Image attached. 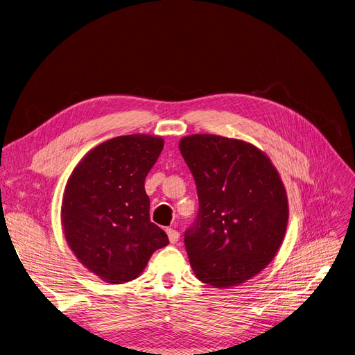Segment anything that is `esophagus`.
<instances>
[{"label":"esophagus","instance_id":"esophagus-1","mask_svg":"<svg viewBox=\"0 0 355 355\" xmlns=\"http://www.w3.org/2000/svg\"><path fill=\"white\" fill-rule=\"evenodd\" d=\"M167 235H168V239L171 243H177L178 239H180V234L178 231L173 230V228H167Z\"/></svg>","mask_w":355,"mask_h":355}]
</instances>
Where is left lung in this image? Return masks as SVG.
<instances>
[{"label":"left lung","instance_id":"1","mask_svg":"<svg viewBox=\"0 0 355 355\" xmlns=\"http://www.w3.org/2000/svg\"><path fill=\"white\" fill-rule=\"evenodd\" d=\"M180 151L196 178L200 212L185 232L197 279L216 288L239 286L276 256L288 201L270 158L256 146L215 135H191Z\"/></svg>","mask_w":355,"mask_h":355}]
</instances>
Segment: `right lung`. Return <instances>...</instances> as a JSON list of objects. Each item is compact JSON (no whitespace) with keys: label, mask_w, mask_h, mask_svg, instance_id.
Instances as JSON below:
<instances>
[{"label":"right lung","mask_w":355,"mask_h":355,"mask_svg":"<svg viewBox=\"0 0 355 355\" xmlns=\"http://www.w3.org/2000/svg\"><path fill=\"white\" fill-rule=\"evenodd\" d=\"M164 147L151 135L110 139L92 148L63 191L60 222L76 259L106 283L137 279L151 254L168 245L150 220L144 180Z\"/></svg>","instance_id":"obj_1"}]
</instances>
